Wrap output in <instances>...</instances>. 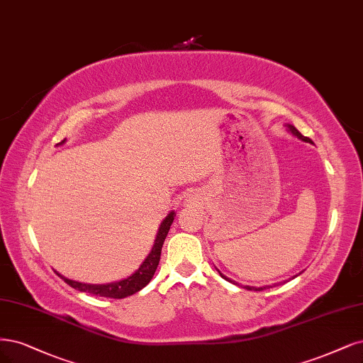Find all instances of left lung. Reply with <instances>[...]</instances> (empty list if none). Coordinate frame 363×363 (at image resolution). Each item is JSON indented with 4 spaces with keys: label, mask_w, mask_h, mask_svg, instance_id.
<instances>
[{
    "label": "left lung",
    "mask_w": 363,
    "mask_h": 363,
    "mask_svg": "<svg viewBox=\"0 0 363 363\" xmlns=\"http://www.w3.org/2000/svg\"><path fill=\"white\" fill-rule=\"evenodd\" d=\"M285 126H286V130H289L293 136H296V138L297 140H301V141H303V143H309V144H314V143H312V140H309V138H306V136H303L301 132H298L294 126H293V124H285ZM218 270V269H216ZM219 272V270H218ZM302 273V272H301ZM301 273H298V274H301ZM219 274H220V277L225 279V281H228V282H233L234 284V281H231L230 278H227V277H225V274H222L220 272H219ZM298 274H294V277H293V279L296 278V277H298ZM267 286H270V289H272V285H266V286H249V285H245L243 286V289H246V290H255V291H261V290H266L267 289Z\"/></svg>",
    "instance_id": "1"
}]
</instances>
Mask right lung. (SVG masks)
I'll return each mask as SVG.
<instances>
[{"mask_svg": "<svg viewBox=\"0 0 363 363\" xmlns=\"http://www.w3.org/2000/svg\"><path fill=\"white\" fill-rule=\"evenodd\" d=\"M65 143H66V140L61 141L57 145H61ZM174 218H176V211L172 210V211H169L168 216L160 222V227L157 230L156 240H155L152 251H150V254L145 257L143 264L128 278L116 281V282H109V284H85V282L72 281L66 277H62V274H60V273H57V274L66 284H69L72 289L78 290L81 293H89V294L109 297V298H124V297L138 293L153 278V274L159 266L162 246H164V242L167 239V234L169 231V227H171Z\"/></svg>", "mask_w": 363, "mask_h": 363, "instance_id": "add662e5", "label": "right lung"}]
</instances>
